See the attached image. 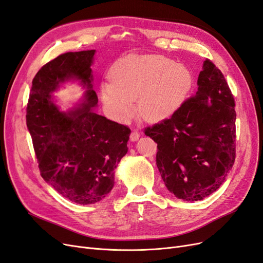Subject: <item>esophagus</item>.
<instances>
[{
  "label": "esophagus",
  "instance_id": "esophagus-1",
  "mask_svg": "<svg viewBox=\"0 0 263 263\" xmlns=\"http://www.w3.org/2000/svg\"><path fill=\"white\" fill-rule=\"evenodd\" d=\"M139 136H140L139 133H138L137 130L134 129V130L130 133V140H132V141H137V140L139 139Z\"/></svg>",
  "mask_w": 263,
  "mask_h": 263
}]
</instances>
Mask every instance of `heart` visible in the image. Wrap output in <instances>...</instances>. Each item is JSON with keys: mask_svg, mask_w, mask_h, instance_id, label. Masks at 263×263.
Wrapping results in <instances>:
<instances>
[{"mask_svg": "<svg viewBox=\"0 0 263 263\" xmlns=\"http://www.w3.org/2000/svg\"><path fill=\"white\" fill-rule=\"evenodd\" d=\"M110 83L101 95L107 113L118 122L129 121L134 101L141 118L149 123L168 119L184 104L193 89L191 69L160 54H130L110 69Z\"/></svg>", "mask_w": 263, "mask_h": 263, "instance_id": "obj_1", "label": "heart"}]
</instances>
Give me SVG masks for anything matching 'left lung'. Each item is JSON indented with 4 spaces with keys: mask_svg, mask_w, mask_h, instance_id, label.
<instances>
[{
    "mask_svg": "<svg viewBox=\"0 0 263 263\" xmlns=\"http://www.w3.org/2000/svg\"><path fill=\"white\" fill-rule=\"evenodd\" d=\"M197 92L145 135L158 144L156 162L176 197L201 201L224 183L236 157L235 101L220 70L206 59Z\"/></svg>",
    "mask_w": 263,
    "mask_h": 263,
    "instance_id": "left-lung-1",
    "label": "left lung"
}]
</instances>
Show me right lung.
Instances as JSON below:
<instances>
[{"instance_id":"obj_1","label":"right lung","mask_w":263,"mask_h":263,"mask_svg":"<svg viewBox=\"0 0 263 263\" xmlns=\"http://www.w3.org/2000/svg\"><path fill=\"white\" fill-rule=\"evenodd\" d=\"M94 54L67 52L46 63L33 80L26 114L42 177L63 197L82 205L98 203L112 191L130 135L127 126L95 112ZM68 81L81 82L86 92L74 109L62 112L53 92Z\"/></svg>"}]
</instances>
